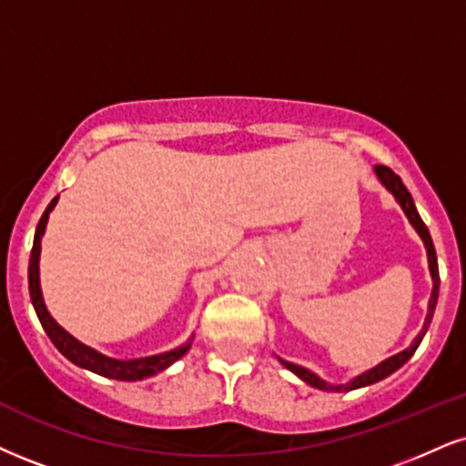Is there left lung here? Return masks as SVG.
<instances>
[{"label":"left lung","instance_id":"1","mask_svg":"<svg viewBox=\"0 0 466 466\" xmlns=\"http://www.w3.org/2000/svg\"><path fill=\"white\" fill-rule=\"evenodd\" d=\"M376 175H378V179H380V181L384 183V186H387V189H391V194H393L395 198H398V203L401 205V209H404V214L409 216L410 224H412V227L417 228V233L421 235L423 244H426V250H428V263H430V272H432V280H434L432 296H430L428 318H426V324H423L421 332H419L417 339H415V343H412L410 348H406L404 352H400V354L391 356V359L382 360L380 365L373 367V370H370V371L360 373V376H356L354 380H352V382H348V384H326L324 380H319V378L315 376V373H311L309 370H304V367L289 363V360L279 359L280 363H283V365L287 367V370L294 371L298 378H302L304 382H309V384H311V387H315V389H321V391H337V393H341V391H352V389L367 387V384H373V382L382 380V378L391 376V373H393L395 370H400V367L404 365L406 360H409L412 354H415V350L419 348V343H421L423 335H426V330H428L430 321H432V315H434V309H436V300H439V283H441V279H439V263H436V250H434L432 238H430L428 227H426V224H423V220H421V216H419V211H417L415 203H412V197L409 194V189H406L404 183H401L400 177L395 175V172H393L391 168H389V166H376Z\"/></svg>","mask_w":466,"mask_h":466}]
</instances>
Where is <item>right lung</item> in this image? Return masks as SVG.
<instances>
[{
	"label": "right lung",
	"instance_id": "1",
	"mask_svg": "<svg viewBox=\"0 0 466 466\" xmlns=\"http://www.w3.org/2000/svg\"><path fill=\"white\" fill-rule=\"evenodd\" d=\"M56 203H57V197L51 200V203L47 205V209H45V214L40 216L36 233H34L30 268H27V280H30L32 304H34V309H36L40 324H43V329H45V332H47V337L51 339V343H54V346L60 350V352L65 354L68 360H71V363L84 367V370L99 373V376L114 378V380H129V382L131 380H142V378L155 376V373L164 371L166 367L175 363V360H179L181 356L187 352L189 346H192V339H189L187 343H183L181 348L170 350V352H164V354H157V356H147V359H136V360H116V359H107V356L95 352L93 348L84 346V343H79L77 339H73L65 329H60V326L56 324L54 318H51V315L47 313V309H45L43 294H40V280H38L40 238H43L45 227H47L49 211L54 209Z\"/></svg>",
	"mask_w": 466,
	"mask_h": 466
}]
</instances>
